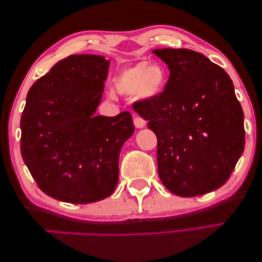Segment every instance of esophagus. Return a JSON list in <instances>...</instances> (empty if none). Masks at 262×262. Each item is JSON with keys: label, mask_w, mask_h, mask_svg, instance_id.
<instances>
[{"label": "esophagus", "mask_w": 262, "mask_h": 262, "mask_svg": "<svg viewBox=\"0 0 262 262\" xmlns=\"http://www.w3.org/2000/svg\"><path fill=\"white\" fill-rule=\"evenodd\" d=\"M134 123H135V126H136V127L141 128V127L145 126V123H146V122H145L144 118L139 117V116H136L135 119H134Z\"/></svg>", "instance_id": "obj_1"}]
</instances>
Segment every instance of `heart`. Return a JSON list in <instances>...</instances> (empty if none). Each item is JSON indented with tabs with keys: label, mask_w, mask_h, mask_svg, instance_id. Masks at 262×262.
Wrapping results in <instances>:
<instances>
[{
	"label": "heart",
	"mask_w": 262,
	"mask_h": 262,
	"mask_svg": "<svg viewBox=\"0 0 262 262\" xmlns=\"http://www.w3.org/2000/svg\"><path fill=\"white\" fill-rule=\"evenodd\" d=\"M167 73L159 65L140 61L119 71L114 78L115 91L122 95L152 98L161 94L167 84Z\"/></svg>",
	"instance_id": "heart-1"
}]
</instances>
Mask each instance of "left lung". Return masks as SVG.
<instances>
[{"label": "left lung", "mask_w": 262, "mask_h": 262, "mask_svg": "<svg viewBox=\"0 0 262 262\" xmlns=\"http://www.w3.org/2000/svg\"><path fill=\"white\" fill-rule=\"evenodd\" d=\"M153 53L168 66V81L159 95L132 106L157 136L159 178L178 196L207 194L228 181L245 146L232 80L195 51Z\"/></svg>", "instance_id": "obj_1"}]
</instances>
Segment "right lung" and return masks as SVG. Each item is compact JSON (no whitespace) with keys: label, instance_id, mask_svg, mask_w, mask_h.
Here are the masks:
<instances>
[{"label":"right lung","instance_id":"obj_1","mask_svg":"<svg viewBox=\"0 0 262 262\" xmlns=\"http://www.w3.org/2000/svg\"><path fill=\"white\" fill-rule=\"evenodd\" d=\"M109 65L102 55H70L28 93L20 153L37 186L55 200L97 202L117 186L119 152L135 125L128 111L94 115Z\"/></svg>","mask_w":262,"mask_h":262}]
</instances>
